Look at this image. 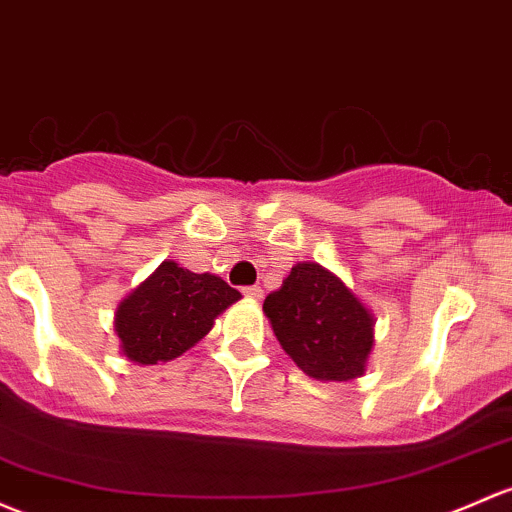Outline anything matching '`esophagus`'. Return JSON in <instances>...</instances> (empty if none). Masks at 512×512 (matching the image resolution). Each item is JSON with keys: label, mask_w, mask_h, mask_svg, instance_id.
<instances>
[{"label": "esophagus", "mask_w": 512, "mask_h": 512, "mask_svg": "<svg viewBox=\"0 0 512 512\" xmlns=\"http://www.w3.org/2000/svg\"><path fill=\"white\" fill-rule=\"evenodd\" d=\"M242 294H245V297L252 299V301H260L262 297H265V289L257 287V284H255V287H245V289H242Z\"/></svg>", "instance_id": "34e87169"}]
</instances>
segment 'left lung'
<instances>
[{
    "label": "left lung",
    "instance_id": "obj_1",
    "mask_svg": "<svg viewBox=\"0 0 512 512\" xmlns=\"http://www.w3.org/2000/svg\"><path fill=\"white\" fill-rule=\"evenodd\" d=\"M284 353L321 383L360 378L375 346V316L338 274L297 262L262 304Z\"/></svg>",
    "mask_w": 512,
    "mask_h": 512
}]
</instances>
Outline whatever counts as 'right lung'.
Instances as JSON below:
<instances>
[{
  "instance_id": "obj_1",
  "label": "right lung",
  "mask_w": 512,
  "mask_h": 512,
  "mask_svg": "<svg viewBox=\"0 0 512 512\" xmlns=\"http://www.w3.org/2000/svg\"><path fill=\"white\" fill-rule=\"evenodd\" d=\"M242 299L218 274H196L164 260L117 304L115 333L120 351L137 365L179 358L196 346L215 319Z\"/></svg>"
}]
</instances>
